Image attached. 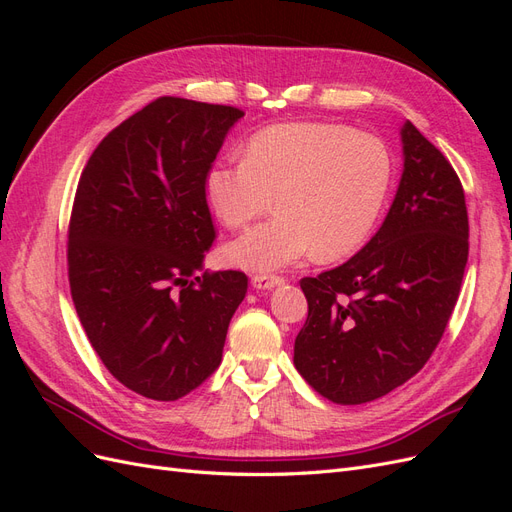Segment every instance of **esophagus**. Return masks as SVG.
I'll return each mask as SVG.
<instances>
[{"label":"esophagus","instance_id":"1","mask_svg":"<svg viewBox=\"0 0 512 512\" xmlns=\"http://www.w3.org/2000/svg\"><path fill=\"white\" fill-rule=\"evenodd\" d=\"M282 282H284V277L269 275V273H258L252 277V286L258 290H271L275 286H280Z\"/></svg>","mask_w":512,"mask_h":512}]
</instances>
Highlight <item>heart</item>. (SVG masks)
Returning <instances> with one entry per match:
<instances>
[{"instance_id": "heart-1", "label": "heart", "mask_w": 512, "mask_h": 512, "mask_svg": "<svg viewBox=\"0 0 512 512\" xmlns=\"http://www.w3.org/2000/svg\"><path fill=\"white\" fill-rule=\"evenodd\" d=\"M393 153L382 138L342 123H280L254 134L245 158L215 164L205 179L211 211L230 228L273 220L226 247L247 271H275L318 254L342 258L369 239L389 200Z\"/></svg>"}]
</instances>
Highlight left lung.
I'll use <instances>...</instances> for the list:
<instances>
[{
  "label": "left lung",
  "instance_id": "obj_1",
  "mask_svg": "<svg viewBox=\"0 0 512 512\" xmlns=\"http://www.w3.org/2000/svg\"><path fill=\"white\" fill-rule=\"evenodd\" d=\"M404 173L380 230L342 267L303 277L307 320L294 367L333 404L374 401L408 382L440 344L468 262V209L442 151L410 121Z\"/></svg>",
  "mask_w": 512,
  "mask_h": 512
}]
</instances>
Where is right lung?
I'll return each instance as SVG.
<instances>
[{
  "mask_svg": "<svg viewBox=\"0 0 512 512\" xmlns=\"http://www.w3.org/2000/svg\"><path fill=\"white\" fill-rule=\"evenodd\" d=\"M235 106L162 96L108 132L87 160L68 226L76 314L130 391L175 401L222 361L241 271L196 277L215 241L205 179Z\"/></svg>",
  "mask_w": 512,
  "mask_h": 512,
  "instance_id": "add662e5",
  "label": "right lung"
}]
</instances>
